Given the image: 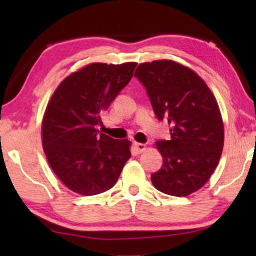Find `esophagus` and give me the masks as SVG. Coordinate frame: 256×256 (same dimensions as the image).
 Here are the masks:
<instances>
[{"mask_svg":"<svg viewBox=\"0 0 256 256\" xmlns=\"http://www.w3.org/2000/svg\"><path fill=\"white\" fill-rule=\"evenodd\" d=\"M134 146H136V150L138 154L144 152V151H146V146L144 144H138V142H134Z\"/></svg>","mask_w":256,"mask_h":256,"instance_id":"esophagus-1","label":"esophagus"}]
</instances>
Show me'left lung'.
I'll return each mask as SVG.
<instances>
[{
    "label": "left lung",
    "mask_w": 256,
    "mask_h": 256,
    "mask_svg": "<svg viewBox=\"0 0 256 256\" xmlns=\"http://www.w3.org/2000/svg\"><path fill=\"white\" fill-rule=\"evenodd\" d=\"M134 76L146 86L158 120L172 126L170 140L156 142L164 164L151 182L168 196H188L209 180L222 152L216 99L198 73L172 60L138 64Z\"/></svg>",
    "instance_id": "left-lung-1"
}]
</instances>
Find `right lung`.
Wrapping results in <instances>:
<instances>
[{
    "instance_id": "add662e5",
    "label": "right lung",
    "mask_w": 256,
    "mask_h": 256,
    "mask_svg": "<svg viewBox=\"0 0 256 256\" xmlns=\"http://www.w3.org/2000/svg\"><path fill=\"white\" fill-rule=\"evenodd\" d=\"M136 66L88 64L60 82L47 104L42 149L55 175L73 192L89 196L112 188L131 157V141L110 138L96 126Z\"/></svg>"
}]
</instances>
